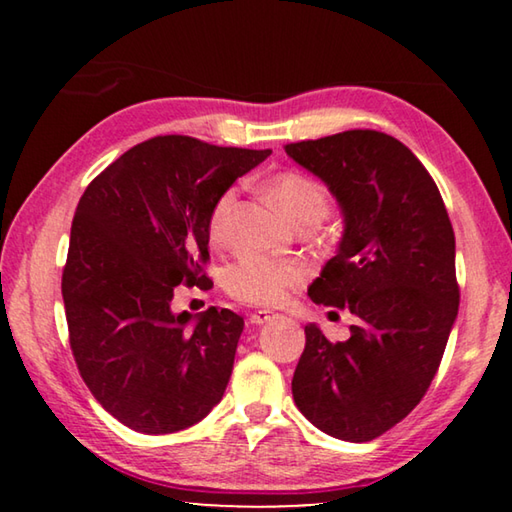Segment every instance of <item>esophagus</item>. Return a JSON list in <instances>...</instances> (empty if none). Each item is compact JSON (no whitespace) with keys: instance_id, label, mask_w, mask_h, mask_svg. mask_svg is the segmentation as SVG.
I'll return each mask as SVG.
<instances>
[{"instance_id":"1","label":"esophagus","mask_w":512,"mask_h":512,"mask_svg":"<svg viewBox=\"0 0 512 512\" xmlns=\"http://www.w3.org/2000/svg\"><path fill=\"white\" fill-rule=\"evenodd\" d=\"M275 318V314L273 311H268V309H257V311H253V314H250V323L253 325H264V323H271V320Z\"/></svg>"}]
</instances>
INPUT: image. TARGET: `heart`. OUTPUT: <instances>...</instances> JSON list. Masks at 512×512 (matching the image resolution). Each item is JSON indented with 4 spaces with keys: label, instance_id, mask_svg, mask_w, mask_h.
<instances>
[{
    "label": "heart",
    "instance_id": "obj_1",
    "mask_svg": "<svg viewBox=\"0 0 512 512\" xmlns=\"http://www.w3.org/2000/svg\"><path fill=\"white\" fill-rule=\"evenodd\" d=\"M264 189L268 201L293 223H318L327 212L325 189L314 178H309L307 173L277 171L266 180ZM232 203H235L232 189H225L214 201L210 219H207V232H210L212 239H221ZM302 280H305V266L302 264L264 255L241 257L225 273V287L232 296L255 302V305H277V302L287 298V291Z\"/></svg>",
    "mask_w": 512,
    "mask_h": 512
}]
</instances>
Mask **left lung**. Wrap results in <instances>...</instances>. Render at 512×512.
I'll return each mask as SVG.
<instances>
[{
    "label": "left lung",
    "mask_w": 512,
    "mask_h": 512,
    "mask_svg": "<svg viewBox=\"0 0 512 512\" xmlns=\"http://www.w3.org/2000/svg\"><path fill=\"white\" fill-rule=\"evenodd\" d=\"M284 151L323 180L343 216L309 298L357 318L341 343L305 327L293 400L327 436L366 443L404 420L436 377L458 314L454 230L429 171L391 135L345 131Z\"/></svg>",
    "instance_id": "8db88e82"
}]
</instances>
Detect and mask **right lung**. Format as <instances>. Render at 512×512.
<instances>
[{
	"label": "right lung",
	"mask_w": 512,
	"mask_h": 512,
	"mask_svg": "<svg viewBox=\"0 0 512 512\" xmlns=\"http://www.w3.org/2000/svg\"><path fill=\"white\" fill-rule=\"evenodd\" d=\"M268 155L153 137L81 196L63 271L69 345L94 400L133 431L187 429L221 402L244 318L176 314L171 300L178 284L210 287L212 205Z\"/></svg>",
	"instance_id": "right-lung-1"
}]
</instances>
